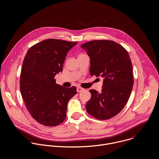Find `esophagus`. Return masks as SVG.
Here are the masks:
<instances>
[{"label": "esophagus", "mask_w": 159, "mask_h": 159, "mask_svg": "<svg viewBox=\"0 0 159 159\" xmlns=\"http://www.w3.org/2000/svg\"><path fill=\"white\" fill-rule=\"evenodd\" d=\"M84 89L83 88H82V87H77V92H82V91H84Z\"/></svg>", "instance_id": "obj_1"}]
</instances>
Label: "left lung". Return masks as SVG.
Returning a JSON list of instances; mask_svg holds the SVG:
<instances>
[{
	"instance_id": "obj_1",
	"label": "left lung",
	"mask_w": 159,
	"mask_h": 159,
	"mask_svg": "<svg viewBox=\"0 0 159 159\" xmlns=\"http://www.w3.org/2000/svg\"><path fill=\"white\" fill-rule=\"evenodd\" d=\"M90 58V75L104 78L101 92L90 90L86 104L89 115L100 120L117 115L125 107L133 84V65L126 49L111 40H93L81 44Z\"/></svg>"
}]
</instances>
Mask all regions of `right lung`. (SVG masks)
<instances>
[{
    "label": "right lung",
    "mask_w": 159,
    "mask_h": 159,
    "mask_svg": "<svg viewBox=\"0 0 159 159\" xmlns=\"http://www.w3.org/2000/svg\"><path fill=\"white\" fill-rule=\"evenodd\" d=\"M77 44L48 39L32 46L25 55L21 70L20 89L31 116L39 123L55 126L66 118L69 100L76 87L56 83L54 76L62 71L68 51Z\"/></svg>",
    "instance_id": "obj_1"
}]
</instances>
